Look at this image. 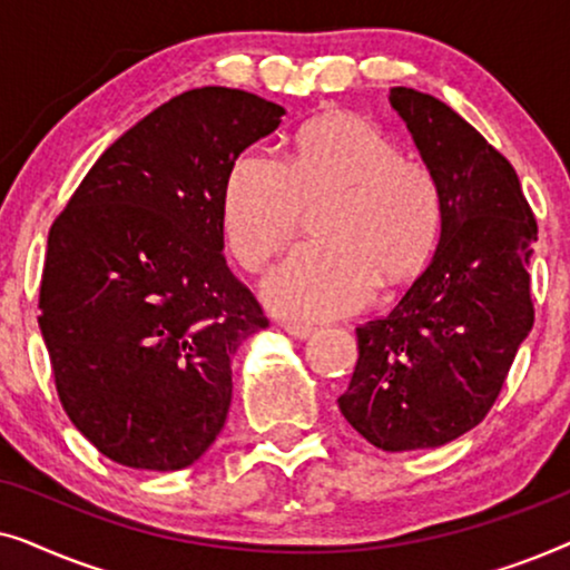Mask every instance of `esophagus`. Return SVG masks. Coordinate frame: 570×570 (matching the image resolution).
<instances>
[{
	"mask_svg": "<svg viewBox=\"0 0 570 570\" xmlns=\"http://www.w3.org/2000/svg\"><path fill=\"white\" fill-rule=\"evenodd\" d=\"M283 330L291 334V337H298V340H306L308 334H314L316 332V326H311V324H301V322H285L283 324Z\"/></svg>",
	"mask_w": 570,
	"mask_h": 570,
	"instance_id": "34e87169",
	"label": "esophagus"
}]
</instances>
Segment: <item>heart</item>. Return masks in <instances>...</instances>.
<instances>
[{
    "mask_svg": "<svg viewBox=\"0 0 570 570\" xmlns=\"http://www.w3.org/2000/svg\"><path fill=\"white\" fill-rule=\"evenodd\" d=\"M318 238L264 277L267 306L291 318L361 308L376 283L394 287L425 267L439 236V189L423 163L355 114H326L293 139L279 163L246 153L223 189V230L246 269L291 244L306 209H322Z\"/></svg>",
    "mask_w": 570,
    "mask_h": 570,
    "instance_id": "1",
    "label": "heart"
}]
</instances>
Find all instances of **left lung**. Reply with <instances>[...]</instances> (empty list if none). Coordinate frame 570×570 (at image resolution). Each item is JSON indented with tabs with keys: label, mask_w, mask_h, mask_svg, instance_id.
<instances>
[{
	"label": "left lung",
	"mask_w": 570,
	"mask_h": 570,
	"mask_svg": "<svg viewBox=\"0 0 570 570\" xmlns=\"http://www.w3.org/2000/svg\"><path fill=\"white\" fill-rule=\"evenodd\" d=\"M439 189L433 259L384 318L355 330L357 363L337 404L384 451L435 449L472 431L534 324L537 220L509 160L439 98L392 88Z\"/></svg>",
	"instance_id": "8db88e82"
}]
</instances>
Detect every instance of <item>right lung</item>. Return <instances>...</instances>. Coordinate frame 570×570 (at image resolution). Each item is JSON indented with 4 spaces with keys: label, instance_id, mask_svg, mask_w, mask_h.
Here are the masks:
<instances>
[{
    "label": "right lung",
    "instance_id": "obj_1",
    "mask_svg": "<svg viewBox=\"0 0 570 570\" xmlns=\"http://www.w3.org/2000/svg\"><path fill=\"white\" fill-rule=\"evenodd\" d=\"M285 108L197 88L116 139L53 220L38 326L61 407L100 454L174 472L228 417L230 357L267 316L225 262L223 189Z\"/></svg>",
    "mask_w": 570,
    "mask_h": 570
}]
</instances>
